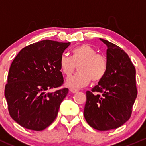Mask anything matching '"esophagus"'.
Masks as SVG:
<instances>
[{"label":"esophagus","mask_w":146,"mask_h":146,"mask_svg":"<svg viewBox=\"0 0 146 146\" xmlns=\"http://www.w3.org/2000/svg\"><path fill=\"white\" fill-rule=\"evenodd\" d=\"M70 91L71 92H73V93H76V92H77L78 90L77 89H76V88H70Z\"/></svg>","instance_id":"1"}]
</instances>
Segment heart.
<instances>
[{
  "instance_id": "obj_1",
  "label": "heart",
  "mask_w": 146,
  "mask_h": 146,
  "mask_svg": "<svg viewBox=\"0 0 146 146\" xmlns=\"http://www.w3.org/2000/svg\"><path fill=\"white\" fill-rule=\"evenodd\" d=\"M60 68L66 77L71 76L78 66L79 72L66 80L67 86L82 88L92 80L100 81L107 70V58L104 54L97 53L90 45L83 44L72 50L71 57L64 54L60 58Z\"/></svg>"
}]
</instances>
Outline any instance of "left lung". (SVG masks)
Masks as SVG:
<instances>
[{"mask_svg": "<svg viewBox=\"0 0 146 146\" xmlns=\"http://www.w3.org/2000/svg\"><path fill=\"white\" fill-rule=\"evenodd\" d=\"M100 40L107 46V70L98 85L86 92L83 114L91 127L108 131L130 119L138 91L136 69L128 54L114 44Z\"/></svg>", "mask_w": 146, "mask_h": 146, "instance_id": "left-lung-1", "label": "left lung"}]
</instances>
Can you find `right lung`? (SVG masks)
<instances>
[{"label":"right lung","mask_w":146,"mask_h":146,"mask_svg":"<svg viewBox=\"0 0 146 146\" xmlns=\"http://www.w3.org/2000/svg\"><path fill=\"white\" fill-rule=\"evenodd\" d=\"M69 45L41 41L23 48L12 62L5 97L10 117L23 127L42 131L56 118L68 89L47 91L64 84L59 62Z\"/></svg>","instance_id":"add662e5"}]
</instances>
